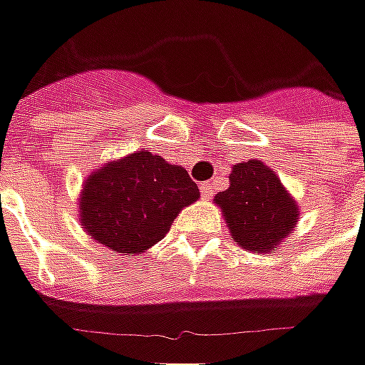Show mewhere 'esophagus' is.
I'll return each instance as SVG.
<instances>
[{"instance_id": "34e87169", "label": "esophagus", "mask_w": 365, "mask_h": 365, "mask_svg": "<svg viewBox=\"0 0 365 365\" xmlns=\"http://www.w3.org/2000/svg\"><path fill=\"white\" fill-rule=\"evenodd\" d=\"M214 187H216V185H214L212 182L200 183V192H202V196H204V198H210V196H212Z\"/></svg>"}]
</instances>
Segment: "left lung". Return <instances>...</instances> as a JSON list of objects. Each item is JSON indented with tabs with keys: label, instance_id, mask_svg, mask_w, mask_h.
Returning a JSON list of instances; mask_svg holds the SVG:
<instances>
[{
	"label": "left lung",
	"instance_id": "left-lung-1",
	"mask_svg": "<svg viewBox=\"0 0 365 365\" xmlns=\"http://www.w3.org/2000/svg\"><path fill=\"white\" fill-rule=\"evenodd\" d=\"M214 202L222 208L235 243L267 253L294 229L298 208L277 175L259 159H249L230 171L229 190Z\"/></svg>",
	"mask_w": 365,
	"mask_h": 365
}]
</instances>
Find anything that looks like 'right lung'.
Instances as JSON below:
<instances>
[{"label":"right lung","mask_w":365,"mask_h":365,"mask_svg":"<svg viewBox=\"0 0 365 365\" xmlns=\"http://www.w3.org/2000/svg\"><path fill=\"white\" fill-rule=\"evenodd\" d=\"M200 198L187 171L136 151L93 171L81 192V229L120 253H143L169 232L182 208Z\"/></svg>","instance_id":"obj_1"}]
</instances>
